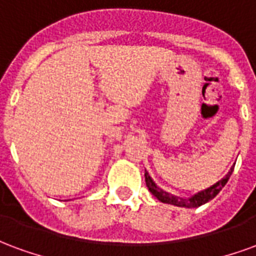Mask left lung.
<instances>
[{
    "mask_svg": "<svg viewBox=\"0 0 256 256\" xmlns=\"http://www.w3.org/2000/svg\"><path fill=\"white\" fill-rule=\"evenodd\" d=\"M233 168H234V167H232L230 172H228L220 181L214 184V185L210 186L208 189L198 192V194H194L192 198H178V196H174V194H170V193L164 192L163 189H160L159 186H156V184L152 181V178L150 177V174L146 172H145V182H146V186L150 189V192L152 193L158 200H160L162 203L172 204V206H177V207L196 208V207H200L202 204H206L207 202H210L211 198H214L215 196L220 192V189L225 186L226 182H228V180L230 178L232 172H233Z\"/></svg>",
    "mask_w": 256,
    "mask_h": 256,
    "instance_id": "obj_1",
    "label": "left lung"
}]
</instances>
